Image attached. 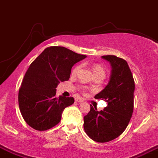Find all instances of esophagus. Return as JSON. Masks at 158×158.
Returning a JSON list of instances; mask_svg holds the SVG:
<instances>
[{
    "label": "esophagus",
    "mask_w": 158,
    "mask_h": 158,
    "mask_svg": "<svg viewBox=\"0 0 158 158\" xmlns=\"http://www.w3.org/2000/svg\"><path fill=\"white\" fill-rule=\"evenodd\" d=\"M76 101L78 103H82L83 102V100L82 98H76Z\"/></svg>",
    "instance_id": "obj_1"
}]
</instances>
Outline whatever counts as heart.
Returning a JSON list of instances; mask_svg holds the SVG:
<instances>
[{
  "mask_svg": "<svg viewBox=\"0 0 158 158\" xmlns=\"http://www.w3.org/2000/svg\"><path fill=\"white\" fill-rule=\"evenodd\" d=\"M79 69H80V66L79 65H77L76 66V67L73 69V70H72V74L75 75L78 72H79ZM93 72H94V75L95 76H97V75H104V69H103L102 67H101V65H100V64H94V67H93Z\"/></svg>",
  "mask_w": 158,
  "mask_h": 158,
  "instance_id": "1",
  "label": "heart"
}]
</instances>
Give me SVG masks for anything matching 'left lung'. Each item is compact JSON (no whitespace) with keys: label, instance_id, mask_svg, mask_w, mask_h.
Masks as SVG:
<instances>
[{"label":"left lung","instance_id":"1","mask_svg":"<svg viewBox=\"0 0 158 158\" xmlns=\"http://www.w3.org/2000/svg\"><path fill=\"white\" fill-rule=\"evenodd\" d=\"M111 67L109 82L102 91L95 96L107 103L98 111L90 105L89 112L84 116V130L88 136L98 143L113 140L125 131L133 111L135 90L132 74L128 63L114 55L102 56Z\"/></svg>","mask_w":158,"mask_h":158}]
</instances>
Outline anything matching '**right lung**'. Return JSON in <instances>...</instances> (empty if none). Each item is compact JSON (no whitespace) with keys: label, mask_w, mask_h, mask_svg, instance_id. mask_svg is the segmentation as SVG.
Returning <instances> with one entry per match:
<instances>
[{"label":"right lung","mask_w":158,"mask_h":158,"mask_svg":"<svg viewBox=\"0 0 158 158\" xmlns=\"http://www.w3.org/2000/svg\"><path fill=\"white\" fill-rule=\"evenodd\" d=\"M86 57L63 47H50L31 63L19 89V105L32 129L45 131L60 122L63 110L74 98L57 97L56 88L69 80L72 66Z\"/></svg>","instance_id":"add662e5"}]
</instances>
